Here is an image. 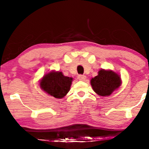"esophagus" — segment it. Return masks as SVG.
Segmentation results:
<instances>
[{
    "label": "esophagus",
    "instance_id": "esophagus-1",
    "mask_svg": "<svg viewBox=\"0 0 149 149\" xmlns=\"http://www.w3.org/2000/svg\"><path fill=\"white\" fill-rule=\"evenodd\" d=\"M78 78L80 80H82V81H84V80L86 79V76H85V75L80 74V75H78Z\"/></svg>",
    "mask_w": 149,
    "mask_h": 149
}]
</instances>
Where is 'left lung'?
Returning a JSON list of instances; mask_svg holds the SVG:
<instances>
[{
    "label": "left lung",
    "mask_w": 149,
    "mask_h": 149,
    "mask_svg": "<svg viewBox=\"0 0 149 149\" xmlns=\"http://www.w3.org/2000/svg\"><path fill=\"white\" fill-rule=\"evenodd\" d=\"M93 90L100 96H109L120 85L119 75L112 71L100 70L98 75L91 79Z\"/></svg>",
    "instance_id": "obj_1"
}]
</instances>
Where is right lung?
Instances as JSON below:
<instances>
[{"label": "right lung", "instance_id": "1", "mask_svg": "<svg viewBox=\"0 0 149 149\" xmlns=\"http://www.w3.org/2000/svg\"><path fill=\"white\" fill-rule=\"evenodd\" d=\"M72 78L64 76L61 72L47 73L40 81V88L51 96L57 99L64 97L70 90Z\"/></svg>", "mask_w": 149, "mask_h": 149}]
</instances>
